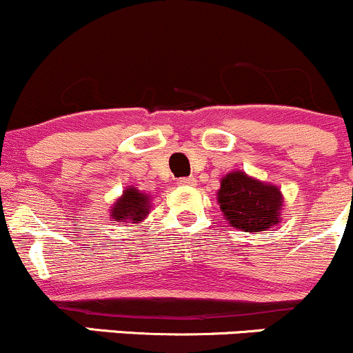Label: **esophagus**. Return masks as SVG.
Returning <instances> with one entry per match:
<instances>
[{"label": "esophagus", "instance_id": "34e87169", "mask_svg": "<svg viewBox=\"0 0 353 353\" xmlns=\"http://www.w3.org/2000/svg\"><path fill=\"white\" fill-rule=\"evenodd\" d=\"M194 183H196L194 177H181L177 184H179V186H194Z\"/></svg>", "mask_w": 353, "mask_h": 353}]
</instances>
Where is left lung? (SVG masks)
<instances>
[{"label": "left lung", "instance_id": "obj_1", "mask_svg": "<svg viewBox=\"0 0 353 353\" xmlns=\"http://www.w3.org/2000/svg\"><path fill=\"white\" fill-rule=\"evenodd\" d=\"M216 199L223 219L243 232L268 230L280 222L283 196L279 188L241 170L223 176Z\"/></svg>", "mask_w": 353, "mask_h": 353}]
</instances>
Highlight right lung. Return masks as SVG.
Here are the masks:
<instances>
[{"mask_svg": "<svg viewBox=\"0 0 353 353\" xmlns=\"http://www.w3.org/2000/svg\"><path fill=\"white\" fill-rule=\"evenodd\" d=\"M150 212V196L137 188H128L123 191V196L116 199V203L110 208V220L112 222H143L145 216Z\"/></svg>", "mask_w": 353, "mask_h": 353, "instance_id": "add662e5", "label": "right lung"}]
</instances>
